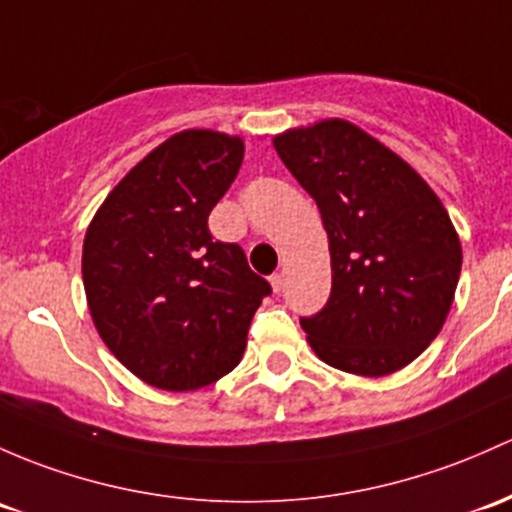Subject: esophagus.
<instances>
[{"mask_svg":"<svg viewBox=\"0 0 512 512\" xmlns=\"http://www.w3.org/2000/svg\"><path fill=\"white\" fill-rule=\"evenodd\" d=\"M270 284H272V292L279 294V292H282V287H284V277H282V274H279V272L272 274Z\"/></svg>","mask_w":512,"mask_h":512,"instance_id":"1","label":"esophagus"}]
</instances>
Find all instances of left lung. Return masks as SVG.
<instances>
[{
  "label": "left lung",
  "mask_w": 512,
  "mask_h": 512,
  "mask_svg": "<svg viewBox=\"0 0 512 512\" xmlns=\"http://www.w3.org/2000/svg\"><path fill=\"white\" fill-rule=\"evenodd\" d=\"M316 201L331 252V297L301 319L306 341L343 373L383 378L439 336L461 274V240L432 186L348 120L272 137Z\"/></svg>",
  "instance_id": "obj_1"
}]
</instances>
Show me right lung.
Wrapping results in <instances>:
<instances>
[{
	"label": "right lung",
	"mask_w": 512,
	"mask_h": 512,
	"mask_svg": "<svg viewBox=\"0 0 512 512\" xmlns=\"http://www.w3.org/2000/svg\"><path fill=\"white\" fill-rule=\"evenodd\" d=\"M245 142L184 129L127 171L88 225L83 287L100 338L129 373L169 392L228 375L267 279L208 215L238 176Z\"/></svg>",
	"instance_id": "obj_1"
}]
</instances>
